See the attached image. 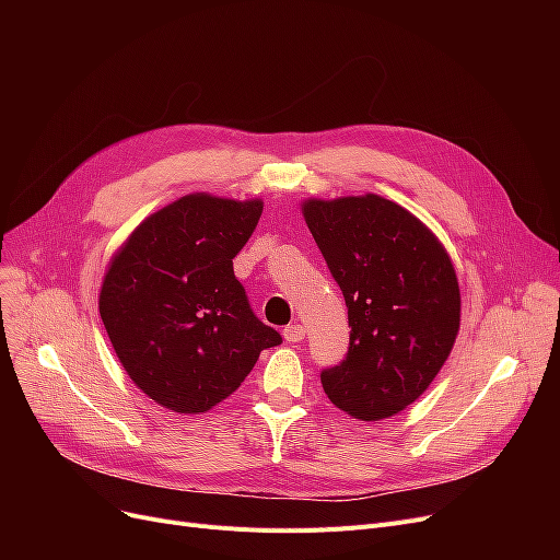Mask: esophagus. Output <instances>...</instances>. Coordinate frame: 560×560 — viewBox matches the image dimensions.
I'll use <instances>...</instances> for the list:
<instances>
[{"label":"esophagus","instance_id":"1","mask_svg":"<svg viewBox=\"0 0 560 560\" xmlns=\"http://www.w3.org/2000/svg\"><path fill=\"white\" fill-rule=\"evenodd\" d=\"M304 336H306V331H304V327L302 325H290V327H285L283 329V338H285V342H302L304 340Z\"/></svg>","mask_w":560,"mask_h":560}]
</instances>
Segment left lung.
I'll return each mask as SVG.
<instances>
[{
  "mask_svg": "<svg viewBox=\"0 0 560 560\" xmlns=\"http://www.w3.org/2000/svg\"><path fill=\"white\" fill-rule=\"evenodd\" d=\"M302 213L351 327L347 357L322 370V388L351 418H390L431 386L458 336L452 258L413 213L378 195L306 199Z\"/></svg>",
  "mask_w": 560,
  "mask_h": 560,
  "instance_id": "8db88e82",
  "label": "left lung"
}]
</instances>
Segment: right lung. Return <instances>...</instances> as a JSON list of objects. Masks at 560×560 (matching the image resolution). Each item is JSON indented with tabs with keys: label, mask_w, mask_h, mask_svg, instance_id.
Segmentation results:
<instances>
[{
	"label": "right lung",
	"mask_w": 560,
	"mask_h": 560,
	"mask_svg": "<svg viewBox=\"0 0 560 560\" xmlns=\"http://www.w3.org/2000/svg\"><path fill=\"white\" fill-rule=\"evenodd\" d=\"M260 213V199L192 192L142 220L110 258L100 292L110 345L133 384L174 413L211 410L281 345L233 275Z\"/></svg>",
	"instance_id": "1"
}]
</instances>
